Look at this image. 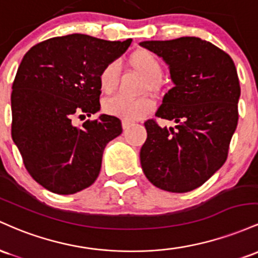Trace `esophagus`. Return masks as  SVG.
Returning a JSON list of instances; mask_svg holds the SVG:
<instances>
[{"label":"esophagus","instance_id":"34e87169","mask_svg":"<svg viewBox=\"0 0 258 258\" xmlns=\"http://www.w3.org/2000/svg\"><path fill=\"white\" fill-rule=\"evenodd\" d=\"M121 124H123V129H124V130L129 129L130 126L133 125L132 121H130V120H126V119H123V121H121Z\"/></svg>","mask_w":258,"mask_h":258}]
</instances>
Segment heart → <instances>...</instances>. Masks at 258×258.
I'll list each match as a JSON object with an SVG mask.
<instances>
[{
	"mask_svg": "<svg viewBox=\"0 0 258 258\" xmlns=\"http://www.w3.org/2000/svg\"><path fill=\"white\" fill-rule=\"evenodd\" d=\"M128 64L146 78L145 89L157 91L160 89V78L162 75V64L160 59L147 50H138L128 57ZM119 80V68L117 63L109 62L102 67L98 73V85L103 94H112L115 90ZM106 112L117 114L126 120H138L151 113L155 103L150 97L128 98L114 96L103 103Z\"/></svg>",
	"mask_w": 258,
	"mask_h": 258,
	"instance_id": "b5f03b06",
	"label": "heart"
}]
</instances>
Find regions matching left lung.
Segmentation results:
<instances>
[{"instance_id":"left-lung-1","label":"left lung","mask_w":258,"mask_h":258,"mask_svg":"<svg viewBox=\"0 0 258 258\" xmlns=\"http://www.w3.org/2000/svg\"><path fill=\"white\" fill-rule=\"evenodd\" d=\"M140 46L169 68L173 86L156 117L174 120L175 129L145 121L140 150L144 174L155 186L187 192L206 183L224 164L238 125L240 84L228 53L195 36L151 40Z\"/></svg>"}]
</instances>
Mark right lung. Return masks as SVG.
Returning <instances> with one entry per match:
<instances>
[{"instance_id": "add662e5", "label": "right lung", "mask_w": 258, "mask_h": 258, "mask_svg": "<svg viewBox=\"0 0 258 258\" xmlns=\"http://www.w3.org/2000/svg\"><path fill=\"white\" fill-rule=\"evenodd\" d=\"M84 34L33 46L12 85V139L29 174L45 189L71 195L96 180L106 145L121 134L117 117L100 114L77 126V117L100 111L98 73L132 43Z\"/></svg>"}]
</instances>
